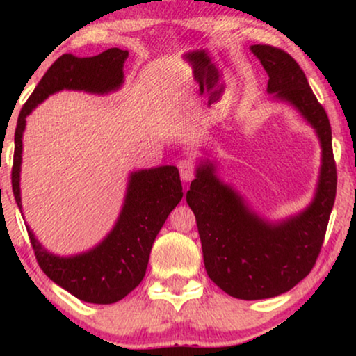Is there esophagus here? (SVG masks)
<instances>
[{
  "label": "esophagus",
  "instance_id": "1",
  "mask_svg": "<svg viewBox=\"0 0 356 356\" xmlns=\"http://www.w3.org/2000/svg\"><path fill=\"white\" fill-rule=\"evenodd\" d=\"M178 168H179V175H181L183 181L188 183L194 178V163L191 160H179Z\"/></svg>",
  "mask_w": 356,
  "mask_h": 356
}]
</instances>
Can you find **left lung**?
<instances>
[{
    "mask_svg": "<svg viewBox=\"0 0 356 356\" xmlns=\"http://www.w3.org/2000/svg\"><path fill=\"white\" fill-rule=\"evenodd\" d=\"M251 51L269 76L272 99L293 106L318 136L321 168L313 201L295 216L270 222L217 177L213 160L201 159L186 202L196 216L211 280L233 298L264 300L291 290L313 269L334 207L337 170L329 118L298 63L270 45H251Z\"/></svg>",
    "mask_w": 356,
    "mask_h": 356,
    "instance_id": "obj_1",
    "label": "left lung"
}]
</instances>
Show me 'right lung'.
I'll use <instances>...</instances> for the list:
<instances>
[{
	"mask_svg": "<svg viewBox=\"0 0 356 356\" xmlns=\"http://www.w3.org/2000/svg\"><path fill=\"white\" fill-rule=\"evenodd\" d=\"M128 51L108 48L90 58L66 53L42 77L22 106L14 134L13 193L22 212L21 163L26 118L38 104L60 90H84L105 95L124 82ZM183 197L181 179L173 165L138 170L129 175L123 207L113 228L99 245L72 256L53 254L27 225L33 252L42 270L86 303L110 305L123 300L144 279L155 236Z\"/></svg>",
	"mask_w": 356,
	"mask_h": 356,
	"instance_id": "obj_1",
	"label": "right lung"
}]
</instances>
